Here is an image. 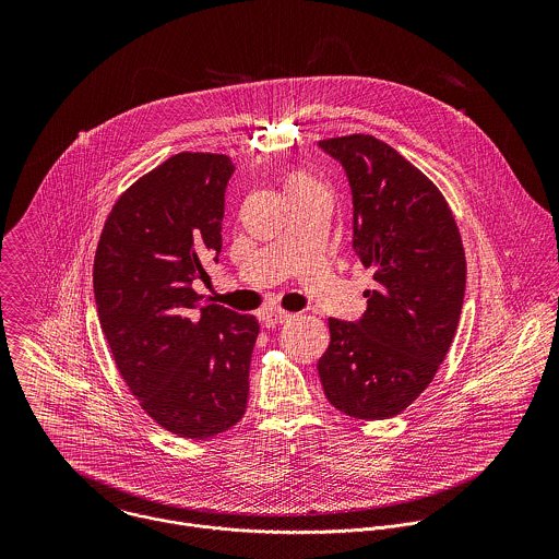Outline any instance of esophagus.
<instances>
[{
  "mask_svg": "<svg viewBox=\"0 0 559 559\" xmlns=\"http://www.w3.org/2000/svg\"><path fill=\"white\" fill-rule=\"evenodd\" d=\"M295 319V314L290 312H284V310H266L262 314V322L266 326H275V324H282V322H288V320Z\"/></svg>",
  "mask_w": 559,
  "mask_h": 559,
  "instance_id": "esophagus-1",
  "label": "esophagus"
}]
</instances>
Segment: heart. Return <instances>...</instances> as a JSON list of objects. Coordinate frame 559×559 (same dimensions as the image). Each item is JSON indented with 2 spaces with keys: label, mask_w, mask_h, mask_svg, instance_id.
<instances>
[{
  "label": "heart",
  "mask_w": 559,
  "mask_h": 559,
  "mask_svg": "<svg viewBox=\"0 0 559 559\" xmlns=\"http://www.w3.org/2000/svg\"><path fill=\"white\" fill-rule=\"evenodd\" d=\"M317 189H322V187L312 176H308L306 171H293L286 178V193L288 195H297V193H306V191H317Z\"/></svg>",
  "instance_id": "b5f03b06"
}]
</instances>
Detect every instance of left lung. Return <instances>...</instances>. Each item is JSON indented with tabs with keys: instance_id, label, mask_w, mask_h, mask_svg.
I'll return each mask as SVG.
<instances>
[{
	"instance_id": "obj_1",
	"label": "left lung",
	"mask_w": 559,
	"mask_h": 559,
	"mask_svg": "<svg viewBox=\"0 0 559 559\" xmlns=\"http://www.w3.org/2000/svg\"><path fill=\"white\" fill-rule=\"evenodd\" d=\"M319 146L346 171L353 247L377 282L361 319H329L320 383L337 411L388 419L430 385L452 346L467 282L463 240L437 185L385 142L355 133Z\"/></svg>"
}]
</instances>
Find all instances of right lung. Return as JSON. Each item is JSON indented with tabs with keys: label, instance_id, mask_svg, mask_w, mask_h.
Masks as SVG:
<instances>
[{
	"label": "right lung",
	"instance_id": "right-lung-1",
	"mask_svg": "<svg viewBox=\"0 0 559 559\" xmlns=\"http://www.w3.org/2000/svg\"><path fill=\"white\" fill-rule=\"evenodd\" d=\"M226 155L180 153L114 204L94 255V299L116 368L140 406L171 435L209 439L233 428L249 394L260 331L251 314L193 290L219 258Z\"/></svg>",
	"mask_w": 559,
	"mask_h": 559
}]
</instances>
